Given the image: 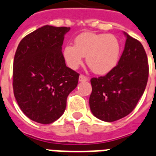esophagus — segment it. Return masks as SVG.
<instances>
[{
    "instance_id": "obj_1",
    "label": "esophagus",
    "mask_w": 156,
    "mask_h": 156,
    "mask_svg": "<svg viewBox=\"0 0 156 156\" xmlns=\"http://www.w3.org/2000/svg\"><path fill=\"white\" fill-rule=\"evenodd\" d=\"M86 81H87V78L86 76L83 75V74L79 76V82H86Z\"/></svg>"
}]
</instances>
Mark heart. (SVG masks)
Returning <instances> with one entry per match:
<instances>
[{
	"label": "heart",
	"instance_id": "1",
	"mask_svg": "<svg viewBox=\"0 0 156 156\" xmlns=\"http://www.w3.org/2000/svg\"><path fill=\"white\" fill-rule=\"evenodd\" d=\"M121 50L120 41L115 35L87 32L76 37L74 46L66 45L64 47L63 57L70 69H76L86 56L91 71L105 75L117 66Z\"/></svg>",
	"mask_w": 156,
	"mask_h": 156
}]
</instances>
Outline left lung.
Instances as JSON below:
<instances>
[{
  "instance_id": "1",
  "label": "left lung",
  "mask_w": 156,
  "mask_h": 156,
  "mask_svg": "<svg viewBox=\"0 0 156 156\" xmlns=\"http://www.w3.org/2000/svg\"><path fill=\"white\" fill-rule=\"evenodd\" d=\"M125 46L117 66L106 75L91 79L89 98L91 113L105 122H114L129 115L144 93L149 66L141 43L124 33Z\"/></svg>"
}]
</instances>
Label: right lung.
Wrapping results in <instances>:
<instances>
[{"label":"right lung","mask_w":156,"mask_h":156,"mask_svg":"<svg viewBox=\"0 0 156 156\" xmlns=\"http://www.w3.org/2000/svg\"><path fill=\"white\" fill-rule=\"evenodd\" d=\"M67 27L45 25L24 37L13 65V89L19 106L33 121L49 124L64 114L78 74L67 67L62 54Z\"/></svg>","instance_id":"add662e5"}]
</instances>
